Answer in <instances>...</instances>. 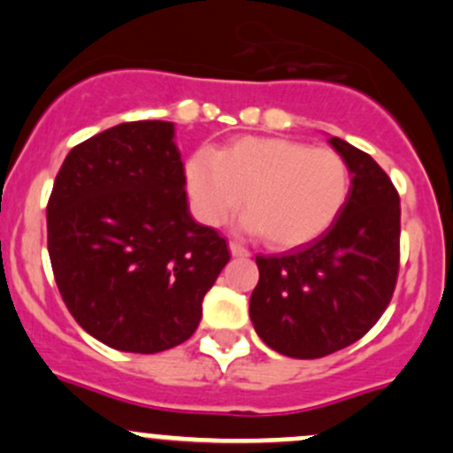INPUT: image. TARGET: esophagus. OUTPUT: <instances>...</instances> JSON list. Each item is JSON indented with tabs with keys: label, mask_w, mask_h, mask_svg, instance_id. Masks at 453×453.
Returning <instances> with one entry per match:
<instances>
[{
	"label": "esophagus",
	"mask_w": 453,
	"mask_h": 453,
	"mask_svg": "<svg viewBox=\"0 0 453 453\" xmlns=\"http://www.w3.org/2000/svg\"><path fill=\"white\" fill-rule=\"evenodd\" d=\"M228 249H231L233 257H250V250L244 249L242 244H237V242H231V244H228Z\"/></svg>",
	"instance_id": "obj_1"
}]
</instances>
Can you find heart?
Instances as JSON below:
<instances>
[{
  "instance_id": "heart-1",
  "label": "heart",
  "mask_w": 453,
  "mask_h": 453,
  "mask_svg": "<svg viewBox=\"0 0 453 453\" xmlns=\"http://www.w3.org/2000/svg\"><path fill=\"white\" fill-rule=\"evenodd\" d=\"M196 211L220 225L244 196L250 228L274 249H295L323 235L349 196V165L331 148L281 137H237L188 163Z\"/></svg>"
}]
</instances>
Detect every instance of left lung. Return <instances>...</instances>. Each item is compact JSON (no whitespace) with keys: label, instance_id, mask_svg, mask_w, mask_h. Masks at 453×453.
I'll return each instance as SVG.
<instances>
[{"label":"left lung","instance_id":"left-lung-1","mask_svg":"<svg viewBox=\"0 0 453 453\" xmlns=\"http://www.w3.org/2000/svg\"><path fill=\"white\" fill-rule=\"evenodd\" d=\"M351 189L320 237L283 255H257L250 320L270 349L314 360L360 340L388 307L399 277L401 204L390 176L340 137Z\"/></svg>","mask_w":453,"mask_h":453}]
</instances>
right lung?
Instances as JSON below:
<instances>
[{"instance_id":"obj_1","label":"right lung","mask_w":453,"mask_h":453,"mask_svg":"<svg viewBox=\"0 0 453 453\" xmlns=\"http://www.w3.org/2000/svg\"><path fill=\"white\" fill-rule=\"evenodd\" d=\"M56 286L87 334L128 353L192 338L231 259L189 213L174 124L126 122L69 150L48 200Z\"/></svg>"}]
</instances>
